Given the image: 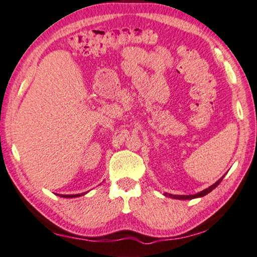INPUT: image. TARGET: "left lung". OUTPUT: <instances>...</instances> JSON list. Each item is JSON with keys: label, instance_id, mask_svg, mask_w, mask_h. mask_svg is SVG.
I'll return each instance as SVG.
<instances>
[{"label": "left lung", "instance_id": "1", "mask_svg": "<svg viewBox=\"0 0 257 257\" xmlns=\"http://www.w3.org/2000/svg\"><path fill=\"white\" fill-rule=\"evenodd\" d=\"M224 177V176H223ZM223 177H221L219 178V180L215 183V184H213V185H210L208 189H206V190H203V191H201V192H199V193H195V194H190V195H174V194H168V193H165V195L166 197H170V198H173V199H180V200H189V199H194V198H200V197H203V195H206V194H208L209 192H211V191H213L215 187H216L219 183L222 182V180H223Z\"/></svg>", "mask_w": 257, "mask_h": 257}]
</instances>
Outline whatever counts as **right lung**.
<instances>
[{"label":"right lung","mask_w":257,"mask_h":257,"mask_svg":"<svg viewBox=\"0 0 257 257\" xmlns=\"http://www.w3.org/2000/svg\"><path fill=\"white\" fill-rule=\"evenodd\" d=\"M84 193H81V194H59V197H63V198H76V197H80V195H83Z\"/></svg>","instance_id":"add662e5"}]
</instances>
